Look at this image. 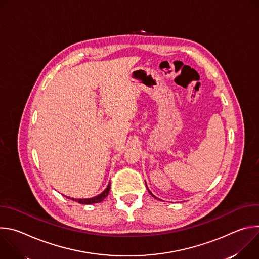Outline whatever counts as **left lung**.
Masks as SVG:
<instances>
[{
	"label": "left lung",
	"instance_id": "1",
	"mask_svg": "<svg viewBox=\"0 0 259 259\" xmlns=\"http://www.w3.org/2000/svg\"><path fill=\"white\" fill-rule=\"evenodd\" d=\"M149 193H150V194H151V195H152V196H153V197H154V198H156V197H155V196H154V195H153V194H152V193H151V192H150V191H149ZM156 199H157V198H156Z\"/></svg>",
	"mask_w": 259,
	"mask_h": 259
}]
</instances>
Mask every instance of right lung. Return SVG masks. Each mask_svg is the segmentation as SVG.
Segmentation results:
<instances>
[{"instance_id":"obj_1","label":"right lung","mask_w":259,"mask_h":259,"mask_svg":"<svg viewBox=\"0 0 259 259\" xmlns=\"http://www.w3.org/2000/svg\"><path fill=\"white\" fill-rule=\"evenodd\" d=\"M109 190H110V182H109V184L107 186V188H106L100 195H98V196H96V197H94V198H90V199H79V200H77V199H71V200H72V201H77V202L80 203V204H86V205H88V204L100 203V202L103 201L104 198H106V196L109 194ZM68 199H70V198H68Z\"/></svg>"}]
</instances>
